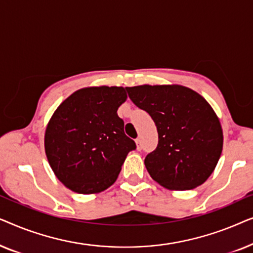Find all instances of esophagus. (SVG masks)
<instances>
[{
	"label": "esophagus",
	"instance_id": "obj_1",
	"mask_svg": "<svg viewBox=\"0 0 253 253\" xmlns=\"http://www.w3.org/2000/svg\"><path fill=\"white\" fill-rule=\"evenodd\" d=\"M136 144H137V150L140 151L143 148V144H141V139L140 138H137L136 139Z\"/></svg>",
	"mask_w": 253,
	"mask_h": 253
}]
</instances>
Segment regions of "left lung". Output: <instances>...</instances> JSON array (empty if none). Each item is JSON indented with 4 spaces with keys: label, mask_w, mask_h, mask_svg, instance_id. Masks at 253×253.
Returning a JSON list of instances; mask_svg holds the SVG:
<instances>
[{
    "label": "left lung",
    "mask_w": 253,
    "mask_h": 253,
    "mask_svg": "<svg viewBox=\"0 0 253 253\" xmlns=\"http://www.w3.org/2000/svg\"><path fill=\"white\" fill-rule=\"evenodd\" d=\"M126 92L157 126L158 146L145 158L151 177L174 190L202 185L215 168L223 144L220 121L209 102L179 85L134 86Z\"/></svg>",
    "instance_id": "1"
}]
</instances>
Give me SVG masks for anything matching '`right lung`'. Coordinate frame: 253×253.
<instances>
[{
	"mask_svg": "<svg viewBox=\"0 0 253 253\" xmlns=\"http://www.w3.org/2000/svg\"><path fill=\"white\" fill-rule=\"evenodd\" d=\"M123 87H87L58 106L44 134V150L56 177L72 191L89 195L109 188L136 143L124 133L117 109Z\"/></svg>",
	"mask_w": 253,
	"mask_h": 253,
	"instance_id": "1",
	"label": "right lung"
}]
</instances>
